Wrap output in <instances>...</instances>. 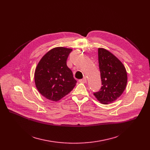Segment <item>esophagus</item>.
Segmentation results:
<instances>
[{"label": "esophagus", "instance_id": "34e87169", "mask_svg": "<svg viewBox=\"0 0 150 150\" xmlns=\"http://www.w3.org/2000/svg\"><path fill=\"white\" fill-rule=\"evenodd\" d=\"M79 81L80 83H86V82H87V80H86V78H83V79H81V80H79Z\"/></svg>", "mask_w": 150, "mask_h": 150}]
</instances>
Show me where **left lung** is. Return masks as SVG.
<instances>
[{"mask_svg":"<svg viewBox=\"0 0 150 150\" xmlns=\"http://www.w3.org/2000/svg\"><path fill=\"white\" fill-rule=\"evenodd\" d=\"M98 64L102 86L93 95L103 104L113 103L124 92L127 72L122 62L108 50L98 48Z\"/></svg>","mask_w":150,"mask_h":150,"instance_id":"1","label":"left lung"}]
</instances>
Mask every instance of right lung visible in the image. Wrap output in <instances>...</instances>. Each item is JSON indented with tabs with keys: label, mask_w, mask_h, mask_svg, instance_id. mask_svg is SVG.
Here are the masks:
<instances>
[{
	"label": "right lung",
	"mask_w": 150,
	"mask_h": 150,
	"mask_svg": "<svg viewBox=\"0 0 150 150\" xmlns=\"http://www.w3.org/2000/svg\"><path fill=\"white\" fill-rule=\"evenodd\" d=\"M72 49L55 47L39 61L35 72V82L41 95L57 101L72 91L76 85L73 74L67 66V59Z\"/></svg>",
	"instance_id": "1"
}]
</instances>
